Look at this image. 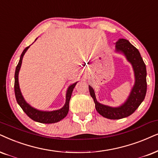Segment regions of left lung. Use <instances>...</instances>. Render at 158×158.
Here are the masks:
<instances>
[{
    "mask_svg": "<svg viewBox=\"0 0 158 158\" xmlns=\"http://www.w3.org/2000/svg\"><path fill=\"white\" fill-rule=\"evenodd\" d=\"M115 51L123 54L132 65L135 83L125 103L118 107H111L98 102L95 91L89 85V93L94 100L95 109L100 114L107 119H119L131 115L140 106L147 93V69L139 50L126 39H120L116 42Z\"/></svg>",
    "mask_w": 158,
    "mask_h": 158,
    "instance_id": "8db88e82",
    "label": "left lung"
}]
</instances>
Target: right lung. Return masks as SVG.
I'll use <instances>...</instances> for the list:
<instances>
[{
	"label": "right lung",
	"instance_id": "1",
	"mask_svg": "<svg viewBox=\"0 0 158 158\" xmlns=\"http://www.w3.org/2000/svg\"><path fill=\"white\" fill-rule=\"evenodd\" d=\"M29 47L30 46L26 47L23 50V53H22V55L20 56V58H19V63H18L17 68H16L15 74V93L16 100H17L18 104L20 106L22 109L24 111V112L30 118L33 119V120L38 122V123L45 124L57 123V122L60 121L61 119H63L64 117H66V115L68 114V112H69V101L70 99H71V94H72L73 88H74V87L76 85H77V82L73 83V85H70L69 87V88H68L66 92V96H65V98H66L65 103L63 106V108H61L60 109L51 111H46L38 110V109H35V108L32 107L31 106L28 104V103L26 102L25 100L24 99L23 95H22L21 93L20 89H19V81H18V75H19V70H20L21 68L23 56L25 54L26 51L28 49Z\"/></svg>",
	"mask_w": 158,
	"mask_h": 158
}]
</instances>
